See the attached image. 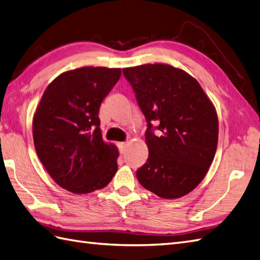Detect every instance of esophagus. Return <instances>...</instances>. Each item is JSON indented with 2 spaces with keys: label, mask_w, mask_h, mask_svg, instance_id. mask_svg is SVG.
I'll list each match as a JSON object with an SVG mask.
<instances>
[{
  "label": "esophagus",
  "mask_w": 260,
  "mask_h": 260,
  "mask_svg": "<svg viewBox=\"0 0 260 260\" xmlns=\"http://www.w3.org/2000/svg\"><path fill=\"white\" fill-rule=\"evenodd\" d=\"M125 146H126V142H119V143H118V147H119V150H120V153H124Z\"/></svg>",
  "instance_id": "esophagus-1"
}]
</instances>
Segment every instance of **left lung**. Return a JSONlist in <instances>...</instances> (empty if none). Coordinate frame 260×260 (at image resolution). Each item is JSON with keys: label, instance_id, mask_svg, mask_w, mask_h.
Wrapping results in <instances>:
<instances>
[{"label": "left lung", "instance_id": "1", "mask_svg": "<svg viewBox=\"0 0 260 260\" xmlns=\"http://www.w3.org/2000/svg\"><path fill=\"white\" fill-rule=\"evenodd\" d=\"M148 123L143 188L164 199L186 196L205 178L218 145V117L197 80L164 63L122 69ZM153 129H157L155 134Z\"/></svg>", "mask_w": 260, "mask_h": 260}]
</instances>
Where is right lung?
<instances>
[{
  "mask_svg": "<svg viewBox=\"0 0 260 260\" xmlns=\"http://www.w3.org/2000/svg\"><path fill=\"white\" fill-rule=\"evenodd\" d=\"M121 69L83 67L61 73L45 89L33 117L38 157L63 189L82 194L105 188L119 151L102 139L99 109Z\"/></svg>",
  "mask_w": 260,
  "mask_h": 260,
  "instance_id": "1",
  "label": "right lung"
}]
</instances>
